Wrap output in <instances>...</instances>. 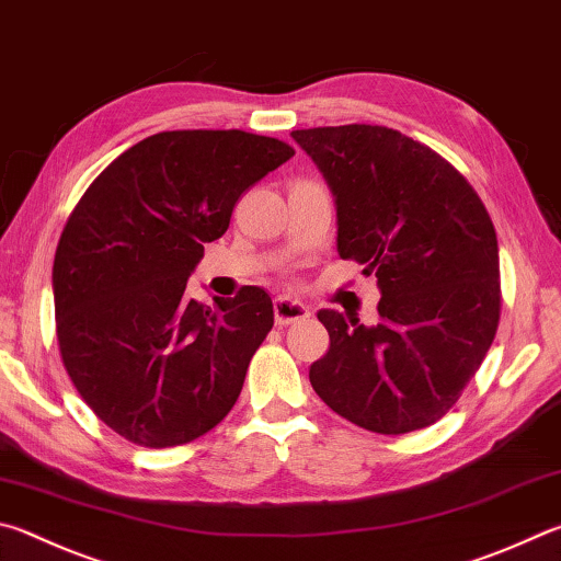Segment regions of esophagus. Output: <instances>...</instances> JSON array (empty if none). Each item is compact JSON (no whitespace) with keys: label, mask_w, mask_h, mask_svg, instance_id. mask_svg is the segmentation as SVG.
<instances>
[{"label":"esophagus","mask_w":561,"mask_h":561,"mask_svg":"<svg viewBox=\"0 0 561 561\" xmlns=\"http://www.w3.org/2000/svg\"><path fill=\"white\" fill-rule=\"evenodd\" d=\"M311 316V309L304 307L301 301L289 299V297H277L274 299V321L279 325H291L299 321H307Z\"/></svg>","instance_id":"obj_1"}]
</instances>
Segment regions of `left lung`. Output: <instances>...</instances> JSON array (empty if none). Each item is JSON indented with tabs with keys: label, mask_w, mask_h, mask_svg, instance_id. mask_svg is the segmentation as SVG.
Masks as SVG:
<instances>
[{
	"label": "left lung",
	"mask_w": 561,
	"mask_h": 561,
	"mask_svg": "<svg viewBox=\"0 0 561 561\" xmlns=\"http://www.w3.org/2000/svg\"><path fill=\"white\" fill-rule=\"evenodd\" d=\"M335 196L339 254L375 274L380 321L319 311L331 348L316 394L378 434L439 422L481 368L501 321L493 220L466 176L422 141L380 125L291 131Z\"/></svg>",
	"instance_id": "obj_1"
}]
</instances>
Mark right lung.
Segmentation results:
<instances>
[{
	"instance_id": "1",
	"label": "right lung",
	"mask_w": 561,
	"mask_h": 561,
	"mask_svg": "<svg viewBox=\"0 0 561 561\" xmlns=\"http://www.w3.org/2000/svg\"><path fill=\"white\" fill-rule=\"evenodd\" d=\"M294 157L242 129L159 131L90 183L54 260L58 351L83 402L147 449L198 439L238 402L274 325L270 294L213 307L186 282L242 193Z\"/></svg>"
}]
</instances>
